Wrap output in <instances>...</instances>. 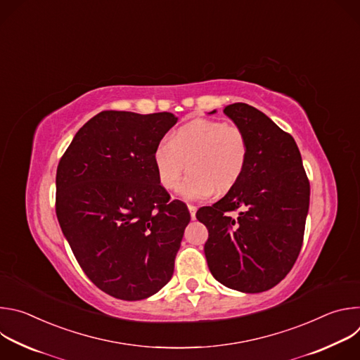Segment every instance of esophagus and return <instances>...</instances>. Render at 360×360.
<instances>
[{
    "mask_svg": "<svg viewBox=\"0 0 360 360\" xmlns=\"http://www.w3.org/2000/svg\"><path fill=\"white\" fill-rule=\"evenodd\" d=\"M188 210L191 212V218L195 219V214H196V207H195V205H188Z\"/></svg>",
    "mask_w": 360,
    "mask_h": 360,
    "instance_id": "obj_1",
    "label": "esophagus"
}]
</instances>
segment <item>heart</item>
Here are the masks:
<instances>
[{"instance_id":"obj_1","label":"heart","mask_w":360,"mask_h":360,"mask_svg":"<svg viewBox=\"0 0 360 360\" xmlns=\"http://www.w3.org/2000/svg\"><path fill=\"white\" fill-rule=\"evenodd\" d=\"M249 155L243 131L232 124L215 120H193L153 148L152 161L161 185L174 188L184 169L188 175L176 193L186 200L210 196L215 188L225 192L242 176Z\"/></svg>"}]
</instances>
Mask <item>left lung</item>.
Masks as SVG:
<instances>
[{
	"label": "left lung",
	"mask_w": 360,
	"mask_h": 360,
	"mask_svg": "<svg viewBox=\"0 0 360 360\" xmlns=\"http://www.w3.org/2000/svg\"><path fill=\"white\" fill-rule=\"evenodd\" d=\"M224 114L246 136V168L196 219L210 232L203 250L214 278L229 289L259 293L278 285L297 259L311 186L295 139L268 115L243 102ZM238 209L236 220L226 215Z\"/></svg>",
	"instance_id": "left-lung-1"
}]
</instances>
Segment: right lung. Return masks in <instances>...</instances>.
Returning <instances> with one entry per match:
<instances>
[{
    "mask_svg": "<svg viewBox=\"0 0 360 360\" xmlns=\"http://www.w3.org/2000/svg\"><path fill=\"white\" fill-rule=\"evenodd\" d=\"M176 122L171 112L102 111L75 134L57 168L61 231L91 282L122 300L149 297L171 281L191 221L152 161Z\"/></svg>",
    "mask_w": 360,
    "mask_h": 360,
    "instance_id": "obj_1",
    "label": "right lung"
}]
</instances>
